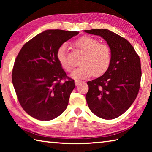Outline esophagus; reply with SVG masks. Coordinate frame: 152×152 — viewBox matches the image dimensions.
<instances>
[{
	"label": "esophagus",
	"instance_id": "1",
	"mask_svg": "<svg viewBox=\"0 0 152 152\" xmlns=\"http://www.w3.org/2000/svg\"><path fill=\"white\" fill-rule=\"evenodd\" d=\"M75 82V85H76V86H78V84H80L81 83V82H82V81L78 80H76L75 82Z\"/></svg>",
	"mask_w": 152,
	"mask_h": 152
}]
</instances>
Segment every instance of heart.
<instances>
[{
	"label": "heart",
	"mask_w": 152,
	"mask_h": 152,
	"mask_svg": "<svg viewBox=\"0 0 152 152\" xmlns=\"http://www.w3.org/2000/svg\"><path fill=\"white\" fill-rule=\"evenodd\" d=\"M74 46L83 53L80 61V66L73 72L71 77L74 79H83L94 74L99 76L109 69L112 61V51L110 46L99 43L97 39L90 36H83L74 43ZM56 58L61 66L67 72H71L74 64L69 60L67 54V45L58 48Z\"/></svg>",
	"instance_id": "obj_1"
}]
</instances>
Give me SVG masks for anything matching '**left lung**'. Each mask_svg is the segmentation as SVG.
Masks as SVG:
<instances>
[{
	"label": "left lung",
	"mask_w": 152,
	"mask_h": 152,
	"mask_svg": "<svg viewBox=\"0 0 152 152\" xmlns=\"http://www.w3.org/2000/svg\"><path fill=\"white\" fill-rule=\"evenodd\" d=\"M84 31L101 36L112 51L111 64L106 72L87 82V104L99 117L115 119L131 107L137 96L141 77L140 57L127 39L109 30Z\"/></svg>",
	"instance_id": "obj_1"
}]
</instances>
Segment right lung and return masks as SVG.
Segmentation results:
<instances>
[{
	"label": "right lung",
	"instance_id": "obj_1",
	"mask_svg": "<svg viewBox=\"0 0 152 152\" xmlns=\"http://www.w3.org/2000/svg\"><path fill=\"white\" fill-rule=\"evenodd\" d=\"M78 33L46 30L25 43L17 56L12 84L20 106L36 119L52 120L68 106L75 84L67 76L56 53L64 42Z\"/></svg>",
	"mask_w": 152,
	"mask_h": 152
}]
</instances>
